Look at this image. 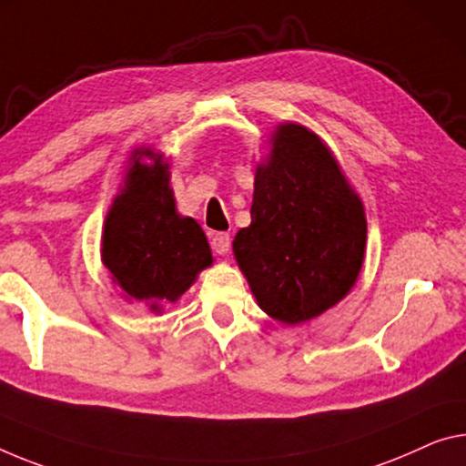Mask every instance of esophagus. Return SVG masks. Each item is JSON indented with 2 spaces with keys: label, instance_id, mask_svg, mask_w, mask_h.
<instances>
[{
  "label": "esophagus",
  "instance_id": "1",
  "mask_svg": "<svg viewBox=\"0 0 466 466\" xmlns=\"http://www.w3.org/2000/svg\"><path fill=\"white\" fill-rule=\"evenodd\" d=\"M210 243L214 252L225 256L228 252V248H231V238H228V233H214Z\"/></svg>",
  "mask_w": 466,
  "mask_h": 466
}]
</instances>
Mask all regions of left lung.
<instances>
[{
    "label": "left lung",
    "mask_w": 466,
    "mask_h": 466,
    "mask_svg": "<svg viewBox=\"0 0 466 466\" xmlns=\"http://www.w3.org/2000/svg\"><path fill=\"white\" fill-rule=\"evenodd\" d=\"M256 164L252 223L233 254L258 306L302 325L339 304L367 252L364 204L331 147L299 123H279Z\"/></svg>",
    "instance_id": "left-lung-1"
}]
</instances>
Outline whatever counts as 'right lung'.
Returning <instances> with one entry per match:
<instances>
[{
	"mask_svg": "<svg viewBox=\"0 0 466 466\" xmlns=\"http://www.w3.org/2000/svg\"><path fill=\"white\" fill-rule=\"evenodd\" d=\"M170 164L152 146L133 149L102 231V264L128 304L162 314L212 267L198 220L177 212Z\"/></svg>",
	"mask_w": 466,
	"mask_h": 466,
	"instance_id": "add662e5",
	"label": "right lung"
}]
</instances>
